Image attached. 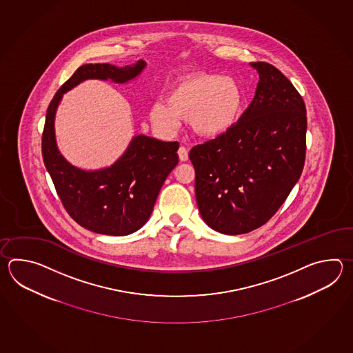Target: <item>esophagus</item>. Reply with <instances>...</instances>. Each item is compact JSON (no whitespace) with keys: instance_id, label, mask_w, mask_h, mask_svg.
<instances>
[{"instance_id":"1","label":"esophagus","mask_w":353,"mask_h":353,"mask_svg":"<svg viewBox=\"0 0 353 353\" xmlns=\"http://www.w3.org/2000/svg\"><path fill=\"white\" fill-rule=\"evenodd\" d=\"M178 155H179L180 161H187L188 158V150L187 148L184 146H180L179 150H178Z\"/></svg>"}]
</instances>
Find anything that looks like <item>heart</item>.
I'll return each mask as SVG.
<instances>
[{
	"mask_svg": "<svg viewBox=\"0 0 353 353\" xmlns=\"http://www.w3.org/2000/svg\"><path fill=\"white\" fill-rule=\"evenodd\" d=\"M245 94L233 78L216 73H193L173 83L165 102L151 105L150 119L157 128L173 132L179 119L190 120L202 137H217L239 122Z\"/></svg>",
	"mask_w": 353,
	"mask_h": 353,
	"instance_id": "b5f03b06",
	"label": "heart"
}]
</instances>
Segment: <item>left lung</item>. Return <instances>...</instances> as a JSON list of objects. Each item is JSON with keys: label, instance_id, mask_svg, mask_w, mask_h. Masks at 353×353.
Segmentation results:
<instances>
[{"label": "left lung", "instance_id": "8db88e82", "mask_svg": "<svg viewBox=\"0 0 353 353\" xmlns=\"http://www.w3.org/2000/svg\"><path fill=\"white\" fill-rule=\"evenodd\" d=\"M260 74L255 97L225 134L196 145L189 159L204 222L241 234L265 225L285 202L304 168L305 103L278 68L251 63Z\"/></svg>", "mask_w": 353, "mask_h": 353}]
</instances>
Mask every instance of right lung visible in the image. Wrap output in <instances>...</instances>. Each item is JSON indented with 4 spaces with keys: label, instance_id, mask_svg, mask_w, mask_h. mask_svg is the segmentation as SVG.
<instances>
[{
    "label": "right lung",
    "instance_id": "right-lung-1",
    "mask_svg": "<svg viewBox=\"0 0 353 353\" xmlns=\"http://www.w3.org/2000/svg\"><path fill=\"white\" fill-rule=\"evenodd\" d=\"M146 65L84 64L55 93L46 111L41 152L46 170L68 214L92 232L126 236L141 228L150 217L166 176L178 164L179 143H164L139 135L113 165L85 172L70 165L60 155L54 135V117L63 93L85 79H112L125 83Z\"/></svg>",
    "mask_w": 353,
    "mask_h": 353
}]
</instances>
